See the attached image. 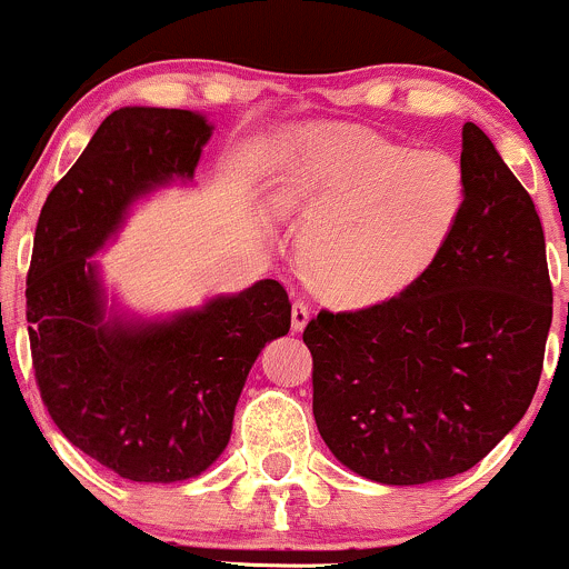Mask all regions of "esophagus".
<instances>
[{
	"mask_svg": "<svg viewBox=\"0 0 569 569\" xmlns=\"http://www.w3.org/2000/svg\"><path fill=\"white\" fill-rule=\"evenodd\" d=\"M307 321H310V307H307L305 299H297V302L291 305V329L302 331Z\"/></svg>",
	"mask_w": 569,
	"mask_h": 569,
	"instance_id": "esophagus-1",
	"label": "esophagus"
}]
</instances>
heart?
I'll return each mask as SVG.
<instances>
[{"label": "heart", "instance_id": "1", "mask_svg": "<svg viewBox=\"0 0 569 569\" xmlns=\"http://www.w3.org/2000/svg\"><path fill=\"white\" fill-rule=\"evenodd\" d=\"M460 202L452 158L350 126L302 130L272 176V206L307 224L299 243L307 286L345 307L382 302L415 283Z\"/></svg>", "mask_w": 569, "mask_h": 569}]
</instances>
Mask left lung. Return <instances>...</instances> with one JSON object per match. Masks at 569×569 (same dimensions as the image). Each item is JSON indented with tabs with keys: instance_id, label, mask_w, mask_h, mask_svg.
<instances>
[{
	"instance_id": "left-lung-1",
	"label": "left lung",
	"mask_w": 569,
	"mask_h": 569,
	"mask_svg": "<svg viewBox=\"0 0 569 569\" xmlns=\"http://www.w3.org/2000/svg\"><path fill=\"white\" fill-rule=\"evenodd\" d=\"M460 173L452 230L415 283L305 326L326 447L380 485L473 468L525 417L543 371L553 291L535 202L473 122Z\"/></svg>"
}]
</instances>
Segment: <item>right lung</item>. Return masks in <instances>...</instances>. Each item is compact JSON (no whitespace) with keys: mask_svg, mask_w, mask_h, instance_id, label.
I'll return each instance as SVG.
<instances>
[{"mask_svg":"<svg viewBox=\"0 0 569 569\" xmlns=\"http://www.w3.org/2000/svg\"><path fill=\"white\" fill-rule=\"evenodd\" d=\"M208 139L206 117L187 109H117L37 221L26 321L39 396L77 449L130 481L168 485L206 471L230 441L257 356L291 329L278 280L173 321L103 323L90 257L130 202L171 179H192Z\"/></svg>","mask_w":569,"mask_h":569,"instance_id":"obj_1","label":"right lung"}]
</instances>
